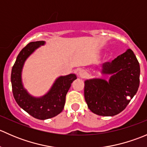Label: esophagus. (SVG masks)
<instances>
[{
	"label": "esophagus",
	"mask_w": 147,
	"mask_h": 147,
	"mask_svg": "<svg viewBox=\"0 0 147 147\" xmlns=\"http://www.w3.org/2000/svg\"><path fill=\"white\" fill-rule=\"evenodd\" d=\"M78 75H79V76L81 78H84L87 76V72H86L84 69H80V70L79 71V72H78Z\"/></svg>",
	"instance_id": "34e87169"
}]
</instances>
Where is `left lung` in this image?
<instances>
[{"instance_id":"8db88e82","label":"left lung","mask_w":147,"mask_h":147,"mask_svg":"<svg viewBox=\"0 0 147 147\" xmlns=\"http://www.w3.org/2000/svg\"><path fill=\"white\" fill-rule=\"evenodd\" d=\"M102 74L110 75L109 81L100 78L84 82V99L89 109L100 116H115L122 112L137 93L140 66L131 49L111 63L102 65Z\"/></svg>"}]
</instances>
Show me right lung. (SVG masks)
Returning a JSON list of instances; mask_svg holds the SVG:
<instances>
[{"label": "right lung", "mask_w": 147, "mask_h": 147, "mask_svg": "<svg viewBox=\"0 0 147 147\" xmlns=\"http://www.w3.org/2000/svg\"><path fill=\"white\" fill-rule=\"evenodd\" d=\"M45 43V41L28 43L18 55L11 72L12 90L16 102L30 115L41 120L54 117L63 111L67 93L72 82L77 79L75 74L59 77L48 92L40 97H35L28 92L22 82L23 65L28 57Z\"/></svg>", "instance_id": "obj_1"}]
</instances>
